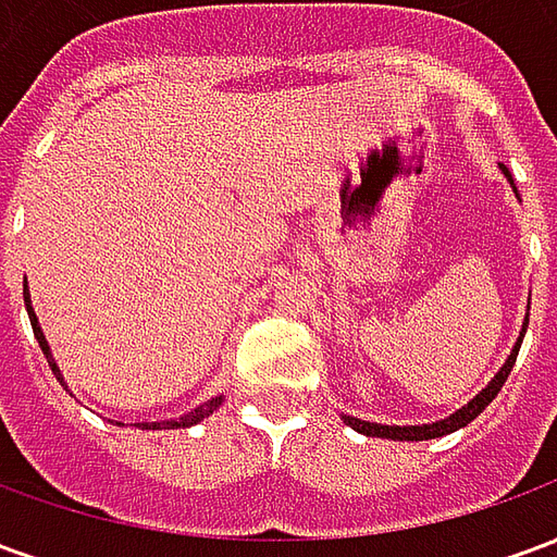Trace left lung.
<instances>
[{"instance_id":"8db88e82","label":"left lung","mask_w":557,"mask_h":557,"mask_svg":"<svg viewBox=\"0 0 557 557\" xmlns=\"http://www.w3.org/2000/svg\"><path fill=\"white\" fill-rule=\"evenodd\" d=\"M498 166H502V172L507 175V182L513 184V178H510L507 166H504V163H498ZM525 327H528V319H525V325H522V334H519V339H516L513 351L507 355V361H504L502 370L495 373V379H492L490 385L483 387V391H480L478 397L471 399L468 406H462L459 411H454L450 418L435 420V423H420V426H385V423H370V420L349 418V414H343V420L349 423L351 430L363 432V435H375V438H394V442H426V438H438V435H447V432L462 430V426H468L471 420L478 418L480 411L490 406L492 399L498 397V391H502V385L507 382V375H510V370H513L516 355H519V346H522V337H525Z\"/></svg>"}]
</instances>
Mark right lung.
Returning <instances> with one entry per match:
<instances>
[{
  "label": "right lung",
  "mask_w": 557,
  "mask_h": 557,
  "mask_svg": "<svg viewBox=\"0 0 557 557\" xmlns=\"http://www.w3.org/2000/svg\"><path fill=\"white\" fill-rule=\"evenodd\" d=\"M23 301H26V313H29V322H32V331H35V339H38V346H41L44 358H47V363H50V370H53V375L65 385V379H62V373H59V367H55L53 355H50V346H47V337H44L41 325H38V315H35V310H32V298H29V289H26V283H23ZM67 387V385H65ZM223 403V397H211L208 403H202L199 409L187 411L184 418H175V420H151V423H137V426H143V430H184V426H194V423H199L202 418H208L211 411H218V406Z\"/></svg>",
  "instance_id": "right-lung-1"
}]
</instances>
